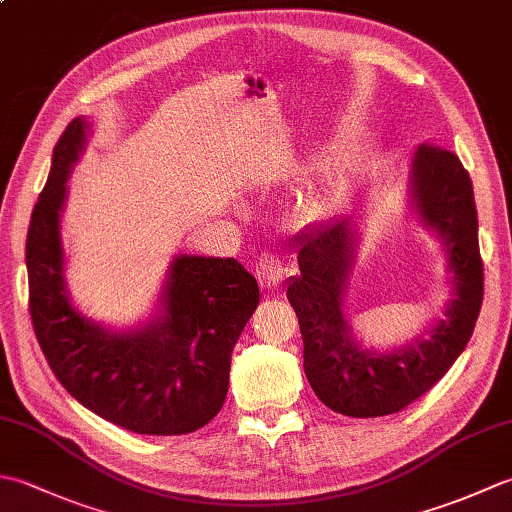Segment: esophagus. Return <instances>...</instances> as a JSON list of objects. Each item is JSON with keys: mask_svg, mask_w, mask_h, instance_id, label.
<instances>
[{"mask_svg": "<svg viewBox=\"0 0 512 512\" xmlns=\"http://www.w3.org/2000/svg\"><path fill=\"white\" fill-rule=\"evenodd\" d=\"M255 273L259 279V286L266 288V290H275L281 286V281H284V264H281V259L273 253H264L259 257V262L255 266Z\"/></svg>", "mask_w": 512, "mask_h": 512, "instance_id": "obj_1", "label": "esophagus"}]
</instances>
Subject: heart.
I'll return each instance as SVG.
<instances>
[{"label":"heart","mask_w":512,"mask_h":512,"mask_svg":"<svg viewBox=\"0 0 512 512\" xmlns=\"http://www.w3.org/2000/svg\"><path fill=\"white\" fill-rule=\"evenodd\" d=\"M321 204H323L321 198H314V200L308 202V209H321Z\"/></svg>","instance_id":"b5f03b06"}]
</instances>
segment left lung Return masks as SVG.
<instances>
[{
    "label": "left lung",
    "mask_w": 512,
    "mask_h": 512,
    "mask_svg": "<svg viewBox=\"0 0 512 512\" xmlns=\"http://www.w3.org/2000/svg\"><path fill=\"white\" fill-rule=\"evenodd\" d=\"M411 206L436 231L453 273V299L427 336L376 354L356 343L343 312L356 250L352 217L299 237V277L288 281L303 336V369L325 407L352 418L389 416L438 383L469 343L484 297L477 211L469 171L453 151L420 145L411 167Z\"/></svg>",
    "instance_id": "left-lung-1"
}]
</instances>
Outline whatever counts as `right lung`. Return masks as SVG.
<instances>
[{
  "mask_svg": "<svg viewBox=\"0 0 512 512\" xmlns=\"http://www.w3.org/2000/svg\"><path fill=\"white\" fill-rule=\"evenodd\" d=\"M88 129L85 118L65 127L30 217L32 328L59 383L96 416L143 436L198 431L224 405L231 352L259 303L257 281L233 257L178 255L162 312L143 328L110 332L85 319L65 290L59 220Z\"/></svg>",
  "mask_w": 512,
  "mask_h": 512,
  "instance_id": "1",
  "label": "right lung"
}]
</instances>
